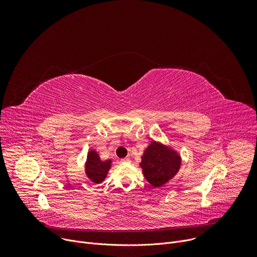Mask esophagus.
<instances>
[{
  "label": "esophagus",
  "instance_id": "1",
  "mask_svg": "<svg viewBox=\"0 0 257 257\" xmlns=\"http://www.w3.org/2000/svg\"><path fill=\"white\" fill-rule=\"evenodd\" d=\"M131 160L129 158H124V159H121V163H130Z\"/></svg>",
  "mask_w": 257,
  "mask_h": 257
}]
</instances>
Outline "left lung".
<instances>
[{
	"label": "left lung",
	"mask_w": 257,
	"mask_h": 257,
	"mask_svg": "<svg viewBox=\"0 0 257 257\" xmlns=\"http://www.w3.org/2000/svg\"><path fill=\"white\" fill-rule=\"evenodd\" d=\"M145 179L154 187H161L180 170L181 157L170 146L153 141L143 153L139 164Z\"/></svg>",
	"instance_id": "obj_1"
}]
</instances>
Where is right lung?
<instances>
[{
    "instance_id": "obj_1",
    "label": "right lung",
    "mask_w": 257,
    "mask_h": 257,
    "mask_svg": "<svg viewBox=\"0 0 257 257\" xmlns=\"http://www.w3.org/2000/svg\"><path fill=\"white\" fill-rule=\"evenodd\" d=\"M111 160L101 161L94 150L89 151L85 163V174L90 181L99 184L105 179L107 172L111 169Z\"/></svg>"
}]
</instances>
